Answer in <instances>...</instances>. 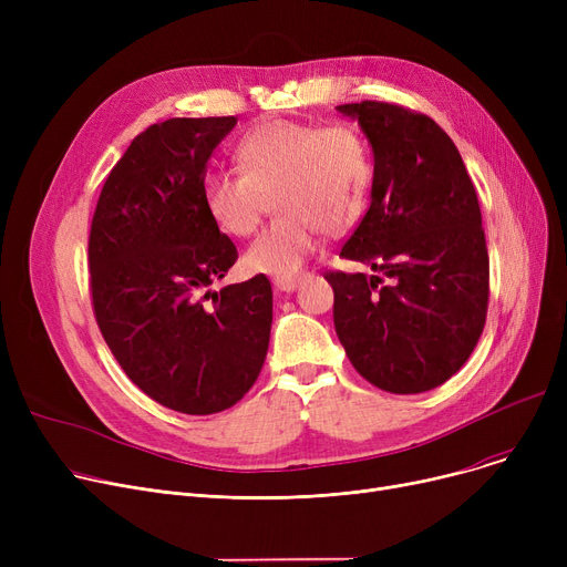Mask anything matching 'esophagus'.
<instances>
[{
	"mask_svg": "<svg viewBox=\"0 0 567 567\" xmlns=\"http://www.w3.org/2000/svg\"><path fill=\"white\" fill-rule=\"evenodd\" d=\"M299 282H301V278L299 276H296V278H278L276 280V287L280 289V291H293L296 287H299Z\"/></svg>",
	"mask_w": 567,
	"mask_h": 567,
	"instance_id": "1",
	"label": "esophagus"
}]
</instances>
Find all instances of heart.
Segmentation results:
<instances>
[{"label": "heart", "instance_id": "b5f03b06", "mask_svg": "<svg viewBox=\"0 0 567 567\" xmlns=\"http://www.w3.org/2000/svg\"><path fill=\"white\" fill-rule=\"evenodd\" d=\"M241 172L208 169L202 176V202L216 225L231 236L257 229L266 195L276 190L282 214L246 250L255 274L293 278L319 248L321 225L342 229L368 190L370 167L363 146L342 126L266 122L236 146Z\"/></svg>", "mask_w": 567, "mask_h": 567}]
</instances>
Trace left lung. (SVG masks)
<instances>
[{
	"label": "left lung",
	"instance_id": "8db88e82",
	"mask_svg": "<svg viewBox=\"0 0 567 567\" xmlns=\"http://www.w3.org/2000/svg\"><path fill=\"white\" fill-rule=\"evenodd\" d=\"M336 110L359 122L374 158L370 208L340 250L374 276L326 274L336 333L377 389L425 393L468 361L485 326L489 257L478 195L430 116L377 101Z\"/></svg>",
	"mask_w": 567,
	"mask_h": 567
}]
</instances>
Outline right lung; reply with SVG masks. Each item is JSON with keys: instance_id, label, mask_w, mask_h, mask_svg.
Returning <instances> with one entry per match:
<instances>
[{"instance_id": "add662e5", "label": "right lung", "mask_w": 567, "mask_h": 567, "mask_svg": "<svg viewBox=\"0 0 567 567\" xmlns=\"http://www.w3.org/2000/svg\"><path fill=\"white\" fill-rule=\"evenodd\" d=\"M236 116L167 118L140 133L101 190L89 271L99 329L158 404L208 415L257 381L271 338L266 276L214 291L236 246L208 216L202 176Z\"/></svg>"}]
</instances>
